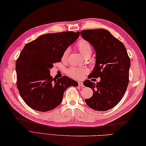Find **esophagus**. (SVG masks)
<instances>
[{
    "mask_svg": "<svg viewBox=\"0 0 146 146\" xmlns=\"http://www.w3.org/2000/svg\"><path fill=\"white\" fill-rule=\"evenodd\" d=\"M78 84H79V86H80V87H84L83 83L81 82H78Z\"/></svg>",
    "mask_w": 146,
    "mask_h": 146,
    "instance_id": "esophagus-1",
    "label": "esophagus"
}]
</instances>
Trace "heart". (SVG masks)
<instances>
[{"instance_id": "obj_1", "label": "heart", "mask_w": 146, "mask_h": 146, "mask_svg": "<svg viewBox=\"0 0 146 146\" xmlns=\"http://www.w3.org/2000/svg\"><path fill=\"white\" fill-rule=\"evenodd\" d=\"M76 48L80 52V54L87 59L90 58L92 54V51H93L90 42L84 39H80L76 42ZM69 53V50L68 49H66L64 51L61 57V59L63 62H66L67 61ZM87 72L88 69L87 68H84V67H72L67 71V75L73 79H80Z\"/></svg>"}]
</instances>
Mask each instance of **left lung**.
<instances>
[{"mask_svg": "<svg viewBox=\"0 0 146 146\" xmlns=\"http://www.w3.org/2000/svg\"><path fill=\"white\" fill-rule=\"evenodd\" d=\"M80 35L96 52V64L90 75L100 77L97 84L90 80L84 82L85 87L93 90L92 97L85 102L92 109L106 111L118 104L125 94L129 83L130 58L123 42L108 30H82Z\"/></svg>", "mask_w": 146, "mask_h": 146, "instance_id": "1", "label": "left lung"}]
</instances>
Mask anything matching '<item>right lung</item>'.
Wrapping results in <instances>:
<instances>
[{
    "instance_id": "add662e5",
    "label": "right lung",
    "mask_w": 146,
    "mask_h": 146,
    "mask_svg": "<svg viewBox=\"0 0 146 146\" xmlns=\"http://www.w3.org/2000/svg\"><path fill=\"white\" fill-rule=\"evenodd\" d=\"M79 35V31L45 34L25 46L17 60V85L21 97L32 109L42 112L54 109L61 104L67 88L78 85L67 76L53 79L50 69Z\"/></svg>"
}]
</instances>
